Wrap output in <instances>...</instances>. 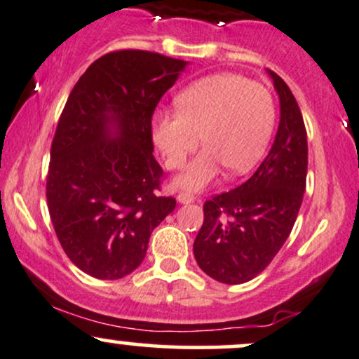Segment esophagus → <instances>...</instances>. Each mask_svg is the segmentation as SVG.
<instances>
[{"instance_id": "1", "label": "esophagus", "mask_w": 359, "mask_h": 359, "mask_svg": "<svg viewBox=\"0 0 359 359\" xmlns=\"http://www.w3.org/2000/svg\"><path fill=\"white\" fill-rule=\"evenodd\" d=\"M177 201H179L180 204H191V203H194L196 198L192 194H189V192H179Z\"/></svg>"}]
</instances>
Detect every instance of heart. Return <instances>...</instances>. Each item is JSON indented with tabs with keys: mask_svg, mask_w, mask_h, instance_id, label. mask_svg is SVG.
Returning <instances> with one entry per match:
<instances>
[{
	"mask_svg": "<svg viewBox=\"0 0 359 359\" xmlns=\"http://www.w3.org/2000/svg\"><path fill=\"white\" fill-rule=\"evenodd\" d=\"M274 102L267 88L235 73L201 78L177 95V110H158L151 136L165 165L179 170L199 140L206 144L177 179V186L201 191L223 167L249 172L262 158L274 129Z\"/></svg>",
	"mask_w": 359,
	"mask_h": 359,
	"instance_id": "b5f03b06",
	"label": "heart"
}]
</instances>
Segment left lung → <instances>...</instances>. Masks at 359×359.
Instances as JSON below:
<instances>
[{
  "label": "left lung",
  "instance_id": "left-lung-1",
  "mask_svg": "<svg viewBox=\"0 0 359 359\" xmlns=\"http://www.w3.org/2000/svg\"><path fill=\"white\" fill-rule=\"evenodd\" d=\"M281 119L269 153L254 175L204 203L194 257L208 276L242 285L261 274L290 237L306 186L309 144L290 86L274 71Z\"/></svg>",
  "mask_w": 359,
  "mask_h": 359
}]
</instances>
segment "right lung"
Returning a JSON list of instances; mask_svg holds the SVG:
<instances>
[{"label":"right lung","instance_id":"1","mask_svg":"<svg viewBox=\"0 0 359 359\" xmlns=\"http://www.w3.org/2000/svg\"><path fill=\"white\" fill-rule=\"evenodd\" d=\"M187 61L126 49L81 74L59 117L47 172V206L69 261L97 279L131 274L149 235L175 210L158 196L151 117Z\"/></svg>","mask_w":359,"mask_h":359}]
</instances>
